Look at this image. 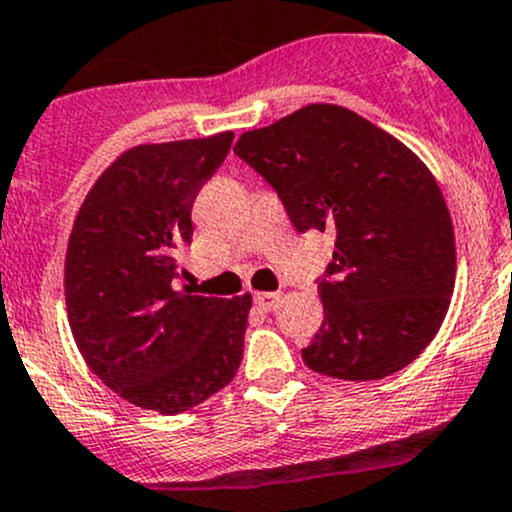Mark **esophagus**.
<instances>
[{"label": "esophagus", "mask_w": 512, "mask_h": 512, "mask_svg": "<svg viewBox=\"0 0 512 512\" xmlns=\"http://www.w3.org/2000/svg\"><path fill=\"white\" fill-rule=\"evenodd\" d=\"M253 301H256V306H259V309L274 311V309H279L281 294H276V291H259V294H253Z\"/></svg>", "instance_id": "1"}]
</instances>
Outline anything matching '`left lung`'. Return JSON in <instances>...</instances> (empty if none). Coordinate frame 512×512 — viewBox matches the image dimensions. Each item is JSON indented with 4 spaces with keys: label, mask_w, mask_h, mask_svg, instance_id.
I'll list each match as a JSON object with an SVG mask.
<instances>
[{
    "label": "left lung",
    "mask_w": 512,
    "mask_h": 512,
    "mask_svg": "<svg viewBox=\"0 0 512 512\" xmlns=\"http://www.w3.org/2000/svg\"><path fill=\"white\" fill-rule=\"evenodd\" d=\"M233 153L269 180L296 231H332L324 321L304 364L326 377H389L435 339L455 289V231L435 175L382 128L314 102Z\"/></svg>",
    "instance_id": "left-lung-1"
}]
</instances>
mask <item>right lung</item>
Instances as JSON below:
<instances>
[{
    "mask_svg": "<svg viewBox=\"0 0 512 512\" xmlns=\"http://www.w3.org/2000/svg\"><path fill=\"white\" fill-rule=\"evenodd\" d=\"M233 133L135 145L82 201L65 256L72 337L87 367L130 405L178 415L226 387L243 357L251 294L175 289L198 191Z\"/></svg>",
    "mask_w": 512,
    "mask_h": 512,
    "instance_id": "1",
    "label": "right lung"
}]
</instances>
